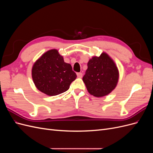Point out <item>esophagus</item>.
I'll list each match as a JSON object with an SVG mask.
<instances>
[{
  "instance_id": "esophagus-1",
  "label": "esophagus",
  "mask_w": 153,
  "mask_h": 153,
  "mask_svg": "<svg viewBox=\"0 0 153 153\" xmlns=\"http://www.w3.org/2000/svg\"><path fill=\"white\" fill-rule=\"evenodd\" d=\"M76 75H77V76L78 78H82V73H77Z\"/></svg>"
}]
</instances>
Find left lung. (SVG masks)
<instances>
[{
	"label": "left lung",
	"instance_id": "obj_1",
	"mask_svg": "<svg viewBox=\"0 0 153 153\" xmlns=\"http://www.w3.org/2000/svg\"><path fill=\"white\" fill-rule=\"evenodd\" d=\"M118 79V69L106 53L89 60L87 69L83 76L88 92L96 97H102L110 93L116 87Z\"/></svg>",
	"mask_w": 153,
	"mask_h": 153
}]
</instances>
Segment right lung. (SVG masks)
Returning <instances> with one entry per match:
<instances>
[{"instance_id":"add662e5","label":"right lung","mask_w":153,"mask_h":153,"mask_svg":"<svg viewBox=\"0 0 153 153\" xmlns=\"http://www.w3.org/2000/svg\"><path fill=\"white\" fill-rule=\"evenodd\" d=\"M32 76L38 89L48 96H56L68 91L76 78L71 64L64 61L55 49L45 53L34 63Z\"/></svg>"}]
</instances>
